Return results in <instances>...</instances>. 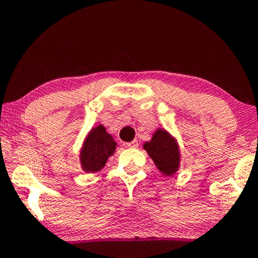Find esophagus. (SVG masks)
<instances>
[{
  "label": "esophagus",
  "instance_id": "34e87169",
  "mask_svg": "<svg viewBox=\"0 0 258 258\" xmlns=\"http://www.w3.org/2000/svg\"><path fill=\"white\" fill-rule=\"evenodd\" d=\"M126 147H128V148H138L139 147V143H138V141H132V142H130V143H126Z\"/></svg>",
  "mask_w": 258,
  "mask_h": 258
}]
</instances>
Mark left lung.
<instances>
[{"label":"left lung","instance_id":"obj_1","mask_svg":"<svg viewBox=\"0 0 258 258\" xmlns=\"http://www.w3.org/2000/svg\"><path fill=\"white\" fill-rule=\"evenodd\" d=\"M143 148L162 174L169 176L178 172L180 166L179 144L168 131L157 128L151 141L145 142Z\"/></svg>","mask_w":258,"mask_h":258}]
</instances>
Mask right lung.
<instances>
[{
	"mask_svg": "<svg viewBox=\"0 0 258 258\" xmlns=\"http://www.w3.org/2000/svg\"><path fill=\"white\" fill-rule=\"evenodd\" d=\"M116 147L113 136L107 132L103 125L92 127L80 149V164L84 172L96 173L101 170L115 153Z\"/></svg>",
	"mask_w": 258,
	"mask_h": 258,
	"instance_id": "add662e5",
	"label": "right lung"
}]
</instances>
